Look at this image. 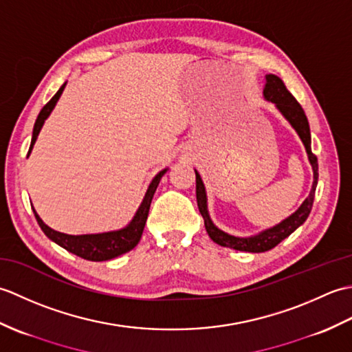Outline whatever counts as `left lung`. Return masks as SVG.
<instances>
[{
	"mask_svg": "<svg viewBox=\"0 0 352 352\" xmlns=\"http://www.w3.org/2000/svg\"><path fill=\"white\" fill-rule=\"evenodd\" d=\"M265 98L267 101H272L284 118L292 124V126L296 130V133L300 134V138L302 140V144L307 149L309 154V160L311 163L313 168V186L310 190L309 198L304 201L302 206L298 208V210L289 216L287 219H284L278 226H275L272 228H269L263 233H260L257 236L252 237H234L230 236L227 233H223L219 228H216L213 226V222L210 221V216H208L207 212V198H206V189L204 184L201 182V177L198 172L195 170V177H197V201H198V208L199 213L203 214L204 218V226L208 236L213 242H216L221 246H226V248H233L237 251H246V252H265L272 250L274 246L278 245L281 241H284L287 236H290L294 231L301 226V223L305 222V219L309 218V214L311 212L313 207V199H315V192H316V184H318V157L311 153V146H310V126L307 116H305L304 110L301 107V104L295 100V96L292 95L287 87L284 86L280 77L274 76V74H269L266 76V86L263 91Z\"/></svg>",
	"mask_w": 352,
	"mask_h": 352,
	"instance_id": "8db88e82",
	"label": "left lung"
}]
</instances>
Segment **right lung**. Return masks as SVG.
<instances>
[{
    "instance_id": "obj_1",
    "label": "right lung",
    "mask_w": 352,
    "mask_h": 352,
    "mask_svg": "<svg viewBox=\"0 0 352 352\" xmlns=\"http://www.w3.org/2000/svg\"><path fill=\"white\" fill-rule=\"evenodd\" d=\"M65 85L58 89L57 94L52 96V98L45 104L42 107L39 116H37L36 122H34V129H33V138H32V145H30V151L34 145V142L37 139V134H39L42 125L45 122V119L48 118V115L51 113V110L54 109L57 100L60 98V95L63 92ZM28 151V154H30ZM166 169L160 170L159 174L154 177V180L149 184V188L146 190V195L142 201V204L139 207V210L134 216L133 221L126 226L125 228L119 230V231H110V233H102V234H83V236H71V234H63L58 233V231H54L52 228H50L48 226H45L43 221L37 216V213L34 212L36 221L39 223V227L42 228V231L47 234L52 242H56L57 245H60L62 248H65L66 251H69L76 256L91 260V261H102V260H110L115 258L121 254H125L131 251L134 246H136L140 241V236L144 233L145 228V222L148 218V212H149V206H151V201L154 197V192L157 189V186L160 183V178L163 177Z\"/></svg>"
}]
</instances>
